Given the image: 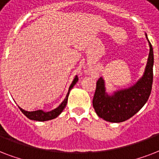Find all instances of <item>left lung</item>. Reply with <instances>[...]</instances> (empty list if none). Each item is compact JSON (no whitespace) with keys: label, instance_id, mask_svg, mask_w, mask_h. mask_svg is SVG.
I'll return each mask as SVG.
<instances>
[{"label":"left lung","instance_id":"1","mask_svg":"<svg viewBox=\"0 0 159 159\" xmlns=\"http://www.w3.org/2000/svg\"><path fill=\"white\" fill-rule=\"evenodd\" d=\"M146 38L148 39L147 35ZM148 41L149 55L144 73L134 85L109 94L106 92L104 79L100 77L97 81L93 106L101 119L112 123L124 122L139 111L148 101L152 90L153 78V50L149 40Z\"/></svg>","mask_w":159,"mask_h":159}]
</instances>
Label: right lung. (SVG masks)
Here are the masks:
<instances>
[{"label":"right lung","instance_id":"obj_1","mask_svg":"<svg viewBox=\"0 0 159 159\" xmlns=\"http://www.w3.org/2000/svg\"><path fill=\"white\" fill-rule=\"evenodd\" d=\"M79 79L77 77V75L75 77L74 80L72 81L70 88H69V91L67 94H66V97L64 99V101L61 103V104L57 107L55 108V109H53L51 111L49 112H45L43 110H35V111H26V110H24L23 109H21L20 107H19L20 111L23 113V114L25 115V116L28 118V119H31V120H35V121H47V120H50V119H55L56 117H58L60 115L62 111L64 110V109L66 108V104H67V101H68V97H69V93H70V91L72 89V88L74 87V85L77 82H78Z\"/></svg>","mask_w":159,"mask_h":159}]
</instances>
